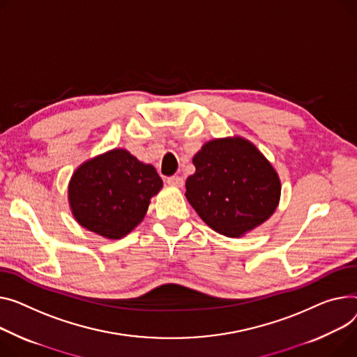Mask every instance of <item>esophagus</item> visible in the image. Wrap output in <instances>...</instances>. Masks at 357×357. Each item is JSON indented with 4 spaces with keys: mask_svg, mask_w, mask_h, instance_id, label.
Masks as SVG:
<instances>
[{
    "mask_svg": "<svg viewBox=\"0 0 357 357\" xmlns=\"http://www.w3.org/2000/svg\"><path fill=\"white\" fill-rule=\"evenodd\" d=\"M166 182H168L172 186H176V188L183 186V179L181 176H169L168 179H166Z\"/></svg>",
    "mask_w": 357,
    "mask_h": 357,
    "instance_id": "esophagus-1",
    "label": "esophagus"
}]
</instances>
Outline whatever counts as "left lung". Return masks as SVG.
<instances>
[{"label": "left lung", "mask_w": 357, "mask_h": 357, "mask_svg": "<svg viewBox=\"0 0 357 357\" xmlns=\"http://www.w3.org/2000/svg\"><path fill=\"white\" fill-rule=\"evenodd\" d=\"M185 197L201 220L231 238L266 222L277 208L281 182L250 140L234 136L206 142L192 159Z\"/></svg>", "instance_id": "obj_1"}]
</instances>
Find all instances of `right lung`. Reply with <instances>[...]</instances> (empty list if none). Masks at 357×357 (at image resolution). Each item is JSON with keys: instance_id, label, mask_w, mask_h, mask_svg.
<instances>
[{"instance_id": "right-lung-1", "label": "right lung", "mask_w": 357, "mask_h": 357, "mask_svg": "<svg viewBox=\"0 0 357 357\" xmlns=\"http://www.w3.org/2000/svg\"><path fill=\"white\" fill-rule=\"evenodd\" d=\"M162 185L152 165L126 149H113L75 171L68 204L82 227L107 240H121L145 218L151 198Z\"/></svg>"}]
</instances>
